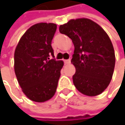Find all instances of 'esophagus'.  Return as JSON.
<instances>
[{"instance_id":"34e87169","label":"esophagus","mask_w":125,"mask_h":125,"mask_svg":"<svg viewBox=\"0 0 125 125\" xmlns=\"http://www.w3.org/2000/svg\"><path fill=\"white\" fill-rule=\"evenodd\" d=\"M64 62H65V64L68 65V64H70V62H71V60H70V59H69V60H64Z\"/></svg>"}]
</instances>
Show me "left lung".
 <instances>
[{"label": "left lung", "instance_id": "1", "mask_svg": "<svg viewBox=\"0 0 125 125\" xmlns=\"http://www.w3.org/2000/svg\"><path fill=\"white\" fill-rule=\"evenodd\" d=\"M59 31L72 40L74 51L71 60L76 72L73 83L81 93L93 97L108 86L114 72L113 46L102 27L87 18L70 19Z\"/></svg>", "mask_w": 125, "mask_h": 125}]
</instances>
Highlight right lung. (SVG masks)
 Returning <instances> with one entry per match:
<instances>
[{"mask_svg":"<svg viewBox=\"0 0 125 125\" xmlns=\"http://www.w3.org/2000/svg\"><path fill=\"white\" fill-rule=\"evenodd\" d=\"M57 25L38 23L22 35L14 51V72L23 93L35 102H44L55 94L62 60L54 57L51 41Z\"/></svg>","mask_w":125,"mask_h":125,"instance_id":"add662e5","label":"right lung"}]
</instances>
